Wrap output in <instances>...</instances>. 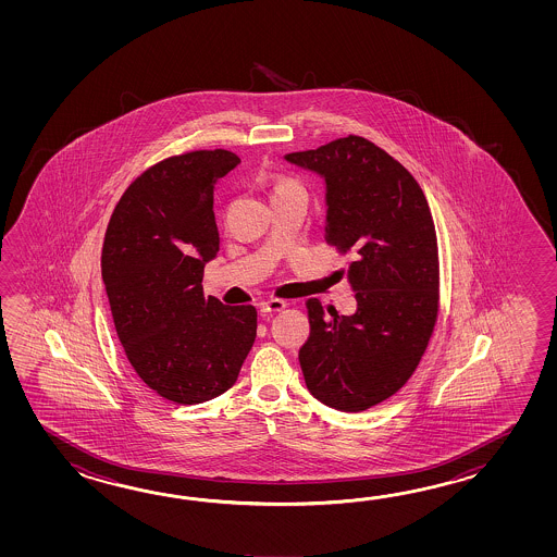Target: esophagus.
<instances>
[{
    "label": "esophagus",
    "mask_w": 557,
    "mask_h": 557,
    "mask_svg": "<svg viewBox=\"0 0 557 557\" xmlns=\"http://www.w3.org/2000/svg\"><path fill=\"white\" fill-rule=\"evenodd\" d=\"M286 308V302L281 300V298H269V300H264L261 302V312L267 317V314H274V312H281Z\"/></svg>",
    "instance_id": "34e87169"
}]
</instances>
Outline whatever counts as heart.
I'll list each match as a JSON object with an SVG mask.
<instances>
[{
	"mask_svg": "<svg viewBox=\"0 0 557 557\" xmlns=\"http://www.w3.org/2000/svg\"><path fill=\"white\" fill-rule=\"evenodd\" d=\"M296 187H300V183L295 181V178L276 177L274 178L273 195H278V193H284V190L288 189H296Z\"/></svg>",
	"mask_w": 557,
	"mask_h": 557,
	"instance_id": "1",
	"label": "heart"
}]
</instances>
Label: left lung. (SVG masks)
Wrapping results in <instances>:
<instances>
[{"label": "left lung", "mask_w": 557, "mask_h": 557, "mask_svg": "<svg viewBox=\"0 0 557 557\" xmlns=\"http://www.w3.org/2000/svg\"><path fill=\"white\" fill-rule=\"evenodd\" d=\"M324 178L326 243L352 252L356 312L307 302L310 336L298 360L310 394L360 412L414 374L438 319V240L424 190L384 149L358 135L284 154Z\"/></svg>", "instance_id": "obj_1"}]
</instances>
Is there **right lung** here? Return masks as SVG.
<instances>
[{"mask_svg":"<svg viewBox=\"0 0 557 557\" xmlns=\"http://www.w3.org/2000/svg\"><path fill=\"white\" fill-rule=\"evenodd\" d=\"M238 163L225 149L169 157L131 183L107 226L101 274L119 341L171 403L228 391L257 336L255 307L202 295L205 264L219 252L214 183Z\"/></svg>","mask_w":557,"mask_h":557,"instance_id":"right-lung-1","label":"right lung"}]
</instances>
